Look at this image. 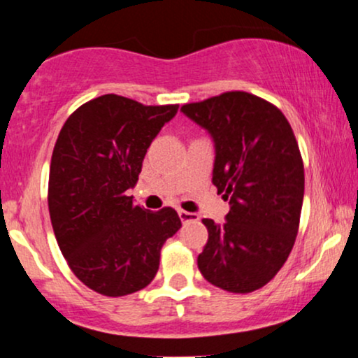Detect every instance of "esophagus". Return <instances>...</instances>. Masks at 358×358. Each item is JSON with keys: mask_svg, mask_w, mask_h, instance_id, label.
<instances>
[{"mask_svg": "<svg viewBox=\"0 0 358 358\" xmlns=\"http://www.w3.org/2000/svg\"><path fill=\"white\" fill-rule=\"evenodd\" d=\"M178 215H180V219H182L183 224H187V222H195V220H199V213H193V212L178 210Z\"/></svg>", "mask_w": 358, "mask_h": 358, "instance_id": "obj_1", "label": "esophagus"}]
</instances>
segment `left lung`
<instances>
[{
    "mask_svg": "<svg viewBox=\"0 0 358 358\" xmlns=\"http://www.w3.org/2000/svg\"><path fill=\"white\" fill-rule=\"evenodd\" d=\"M180 110L210 134L212 183L231 203L224 224L202 220L200 273L231 293L256 291L282 268L298 234L305 168L293 129L276 106L241 90Z\"/></svg>",
    "mask_w": 358,
    "mask_h": 358,
    "instance_id": "1",
    "label": "left lung"
}]
</instances>
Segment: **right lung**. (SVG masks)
<instances>
[{
  "label": "right lung",
  "instance_id": "add662e5",
  "mask_svg": "<svg viewBox=\"0 0 358 358\" xmlns=\"http://www.w3.org/2000/svg\"><path fill=\"white\" fill-rule=\"evenodd\" d=\"M176 110L106 94L80 106L57 138L48 176L53 234L73 274L104 296L150 285L162 245L182 227L171 207L150 212L127 196Z\"/></svg>",
  "mask_w": 358,
  "mask_h": 358
}]
</instances>
